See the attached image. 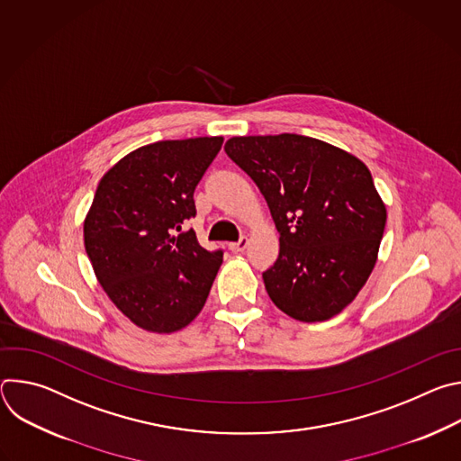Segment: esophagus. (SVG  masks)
Listing matches in <instances>:
<instances>
[{
    "label": "esophagus",
    "mask_w": 461,
    "mask_h": 461,
    "mask_svg": "<svg viewBox=\"0 0 461 461\" xmlns=\"http://www.w3.org/2000/svg\"><path fill=\"white\" fill-rule=\"evenodd\" d=\"M246 246H248V237H240L237 242H231V244H230V249H231L233 253H240V251L246 249Z\"/></svg>",
    "instance_id": "obj_1"
}]
</instances>
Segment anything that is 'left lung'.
I'll return each mask as SVG.
<instances>
[{"mask_svg":"<svg viewBox=\"0 0 461 461\" xmlns=\"http://www.w3.org/2000/svg\"><path fill=\"white\" fill-rule=\"evenodd\" d=\"M226 155L265 194L279 257L262 272L279 310L326 321L354 301L374 270L386 210L368 167L303 135L233 137Z\"/></svg>","mask_w":461,"mask_h":461,"instance_id":"8db88e82","label":"left lung"}]
</instances>
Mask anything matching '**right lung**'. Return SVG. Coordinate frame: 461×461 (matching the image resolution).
I'll use <instances>...</instances> for the list:
<instances>
[{"instance_id": "add662e5", "label": "right lung", "mask_w": 461, "mask_h": 461, "mask_svg": "<svg viewBox=\"0 0 461 461\" xmlns=\"http://www.w3.org/2000/svg\"><path fill=\"white\" fill-rule=\"evenodd\" d=\"M222 137L162 140L123 157L100 180L84 222L86 251L114 306L149 332L171 334L203 310L222 265L184 222Z\"/></svg>"}]
</instances>
